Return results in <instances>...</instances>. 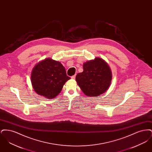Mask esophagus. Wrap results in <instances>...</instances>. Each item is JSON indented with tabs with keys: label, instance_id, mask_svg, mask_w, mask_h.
I'll return each instance as SVG.
<instances>
[{
	"label": "esophagus",
	"instance_id": "34e87169",
	"mask_svg": "<svg viewBox=\"0 0 152 152\" xmlns=\"http://www.w3.org/2000/svg\"><path fill=\"white\" fill-rule=\"evenodd\" d=\"M75 77H76V75H73V76H72L71 77V78H72V79H75Z\"/></svg>",
	"mask_w": 152,
	"mask_h": 152
}]
</instances>
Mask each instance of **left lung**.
Masks as SVG:
<instances>
[{"label":"left lung","mask_w":152,"mask_h":152,"mask_svg":"<svg viewBox=\"0 0 152 152\" xmlns=\"http://www.w3.org/2000/svg\"><path fill=\"white\" fill-rule=\"evenodd\" d=\"M112 73L108 63L96 58L83 64V72L76 76V81L83 93L88 97H97L105 93L110 87Z\"/></svg>","instance_id":"8db88e82"}]
</instances>
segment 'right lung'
Instances as JSON below:
<instances>
[{"label": "right lung", "mask_w": 152, "mask_h": 152, "mask_svg": "<svg viewBox=\"0 0 152 152\" xmlns=\"http://www.w3.org/2000/svg\"><path fill=\"white\" fill-rule=\"evenodd\" d=\"M70 79L61 63L51 58L37 63L31 73V81L35 92L48 99L58 95Z\"/></svg>", "instance_id": "1"}]
</instances>
